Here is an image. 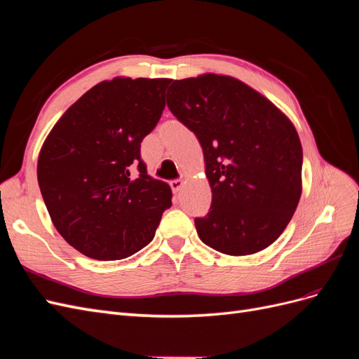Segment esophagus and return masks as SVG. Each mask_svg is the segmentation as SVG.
I'll list each match as a JSON object with an SVG mask.
<instances>
[{
    "label": "esophagus",
    "mask_w": 359,
    "mask_h": 359,
    "mask_svg": "<svg viewBox=\"0 0 359 359\" xmlns=\"http://www.w3.org/2000/svg\"><path fill=\"white\" fill-rule=\"evenodd\" d=\"M169 186H170V189H172V191H173V193H178V191L182 189L184 182H182L181 180H173V181H170V182H169Z\"/></svg>",
    "instance_id": "1"
}]
</instances>
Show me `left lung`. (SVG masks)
Here are the masks:
<instances>
[{
	"label": "left lung",
	"mask_w": 359,
	"mask_h": 359,
	"mask_svg": "<svg viewBox=\"0 0 359 359\" xmlns=\"http://www.w3.org/2000/svg\"><path fill=\"white\" fill-rule=\"evenodd\" d=\"M168 107L203 151L212 202L194 219L202 243L231 256L273 244L302 190V147L290 119L244 82L214 73L173 81Z\"/></svg>",
	"instance_id": "left-lung-1"
}]
</instances>
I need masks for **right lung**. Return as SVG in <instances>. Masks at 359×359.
I'll return each mask as SVG.
<instances>
[{"mask_svg":"<svg viewBox=\"0 0 359 359\" xmlns=\"http://www.w3.org/2000/svg\"><path fill=\"white\" fill-rule=\"evenodd\" d=\"M172 79L115 78L86 91L41 147L37 180L60 235L82 255L116 260L153 241L172 205L166 182L151 178L140 142L165 109ZM138 169L132 176L131 169Z\"/></svg>","mask_w":359,"mask_h":359,"instance_id":"add662e5","label":"right lung"}]
</instances>
